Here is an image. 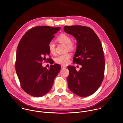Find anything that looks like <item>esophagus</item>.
<instances>
[{"label":"esophagus","mask_w":123,"mask_h":123,"mask_svg":"<svg viewBox=\"0 0 123 123\" xmlns=\"http://www.w3.org/2000/svg\"><path fill=\"white\" fill-rule=\"evenodd\" d=\"M61 68L62 69H64V68H67V67H66V66H64V65H61Z\"/></svg>","instance_id":"esophagus-1"}]
</instances>
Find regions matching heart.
Masks as SVG:
<instances>
[{"label":"heart","mask_w":123,"mask_h":123,"mask_svg":"<svg viewBox=\"0 0 123 123\" xmlns=\"http://www.w3.org/2000/svg\"><path fill=\"white\" fill-rule=\"evenodd\" d=\"M57 40L59 42L67 45V49L69 50H74V46L72 43L71 38L68 35L62 33L57 37ZM48 48L49 51L51 54H55V44L53 41L49 42L48 45ZM70 57L71 55L69 53L58 55L55 58V62L58 64L66 65L68 64Z\"/></svg>","instance_id":"heart-1"}]
</instances>
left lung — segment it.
<instances>
[{"label": "left lung", "mask_w": 123, "mask_h": 123, "mask_svg": "<svg viewBox=\"0 0 123 123\" xmlns=\"http://www.w3.org/2000/svg\"><path fill=\"white\" fill-rule=\"evenodd\" d=\"M64 31L76 39L73 62L82 66L79 71L74 66L68 67V88L79 96L91 95L99 88L104 78L105 59L101 43L94 31L88 27L65 26Z\"/></svg>", "instance_id": "left-lung-1"}]
</instances>
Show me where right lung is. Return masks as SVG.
I'll return each instance as SVG.
<instances>
[{
	"instance_id": "right-lung-1",
	"label": "right lung",
	"mask_w": 123,
	"mask_h": 123,
	"mask_svg": "<svg viewBox=\"0 0 123 123\" xmlns=\"http://www.w3.org/2000/svg\"><path fill=\"white\" fill-rule=\"evenodd\" d=\"M60 29V27L48 26L32 28L24 34L18 44L16 72L22 89L30 95L40 97L47 93L60 71L58 64L51 65L49 69L42 66L46 55L50 54L49 43ZM47 59L50 64L53 63L50 58Z\"/></svg>"
}]
</instances>
